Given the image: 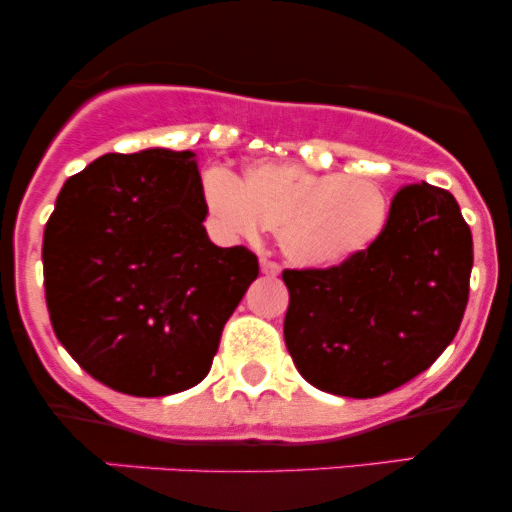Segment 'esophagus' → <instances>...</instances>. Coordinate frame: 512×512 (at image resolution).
Listing matches in <instances>:
<instances>
[{
	"instance_id": "1",
	"label": "esophagus",
	"mask_w": 512,
	"mask_h": 512,
	"mask_svg": "<svg viewBox=\"0 0 512 512\" xmlns=\"http://www.w3.org/2000/svg\"><path fill=\"white\" fill-rule=\"evenodd\" d=\"M260 269H262L264 276H272V279H274V276H279V272H281L279 264L272 262V260H262L260 262Z\"/></svg>"
}]
</instances>
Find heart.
<instances>
[{"mask_svg":"<svg viewBox=\"0 0 512 512\" xmlns=\"http://www.w3.org/2000/svg\"><path fill=\"white\" fill-rule=\"evenodd\" d=\"M202 195L228 233L252 238L262 226L272 228L286 260L303 269H330L361 255L383 233L390 209L373 180L301 163H255L243 182L211 168Z\"/></svg>","mask_w":512,"mask_h":512,"instance_id":"obj_1","label":"heart"}]
</instances>
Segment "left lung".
<instances>
[{
  "mask_svg": "<svg viewBox=\"0 0 512 512\" xmlns=\"http://www.w3.org/2000/svg\"><path fill=\"white\" fill-rule=\"evenodd\" d=\"M472 231L448 190L414 182L375 243L330 269H286V349L298 373L339 397L409 383L455 339L469 298Z\"/></svg>",
  "mask_w": 512,
  "mask_h": 512,
  "instance_id": "obj_1",
  "label": "left lung"
}]
</instances>
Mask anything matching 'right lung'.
<instances>
[{
    "mask_svg": "<svg viewBox=\"0 0 512 512\" xmlns=\"http://www.w3.org/2000/svg\"><path fill=\"white\" fill-rule=\"evenodd\" d=\"M192 151L105 154L64 182L43 238L45 301L98 383L166 397L207 378L223 325L260 274L207 236Z\"/></svg>",
    "mask_w": 512,
    "mask_h": 512,
    "instance_id": "obj_1",
    "label": "right lung"
}]
</instances>
